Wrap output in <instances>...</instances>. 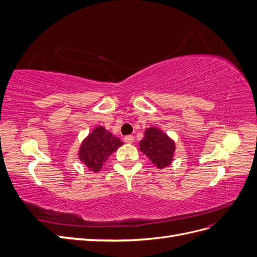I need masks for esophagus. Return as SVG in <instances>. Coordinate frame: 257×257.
<instances>
[{
  "mask_svg": "<svg viewBox=\"0 0 257 257\" xmlns=\"http://www.w3.org/2000/svg\"><path fill=\"white\" fill-rule=\"evenodd\" d=\"M124 142H125L126 144H133L134 143V137L131 136V135L125 136V137H124Z\"/></svg>",
  "mask_w": 257,
  "mask_h": 257,
  "instance_id": "34e87169",
  "label": "esophagus"
}]
</instances>
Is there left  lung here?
<instances>
[{"mask_svg": "<svg viewBox=\"0 0 257 257\" xmlns=\"http://www.w3.org/2000/svg\"><path fill=\"white\" fill-rule=\"evenodd\" d=\"M139 150L159 169L172 164L176 151V144L164 131L157 126L145 130L144 138L139 142Z\"/></svg>", "mask_w": 257, "mask_h": 257, "instance_id": "8db88e82", "label": "left lung"}]
</instances>
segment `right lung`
Returning a JSON list of instances; mask_svg holds the SVG:
<instances>
[{"label": "right lung", "instance_id": "add662e5", "mask_svg": "<svg viewBox=\"0 0 257 257\" xmlns=\"http://www.w3.org/2000/svg\"><path fill=\"white\" fill-rule=\"evenodd\" d=\"M122 145L119 137L114 136L104 126L98 125L81 142L78 159L90 172L98 173L108 158Z\"/></svg>", "mask_w": 257, "mask_h": 257}]
</instances>
